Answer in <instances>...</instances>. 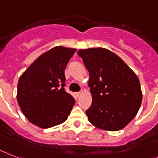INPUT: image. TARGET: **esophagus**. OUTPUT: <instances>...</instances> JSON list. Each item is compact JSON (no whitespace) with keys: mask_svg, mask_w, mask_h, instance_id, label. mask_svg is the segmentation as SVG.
<instances>
[{"mask_svg":"<svg viewBox=\"0 0 158 158\" xmlns=\"http://www.w3.org/2000/svg\"><path fill=\"white\" fill-rule=\"evenodd\" d=\"M81 94H82V93H81V92H77V93H75V95L77 96V97H79V96H80Z\"/></svg>","mask_w":158,"mask_h":158,"instance_id":"34e87169","label":"esophagus"}]
</instances>
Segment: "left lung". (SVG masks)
<instances>
[{"label":"left lung","mask_w":158,"mask_h":158,"mask_svg":"<svg viewBox=\"0 0 158 158\" xmlns=\"http://www.w3.org/2000/svg\"><path fill=\"white\" fill-rule=\"evenodd\" d=\"M89 71L92 104L86 114L94 127L107 131L126 127L138 114L142 92L137 75L122 59L103 48L79 50Z\"/></svg>","instance_id":"left-lung-1"}]
</instances>
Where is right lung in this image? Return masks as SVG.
Instances as JSON below:
<instances>
[{"mask_svg":"<svg viewBox=\"0 0 158 158\" xmlns=\"http://www.w3.org/2000/svg\"><path fill=\"white\" fill-rule=\"evenodd\" d=\"M76 49L56 46L40 56L17 84L19 106L30 123L47 129L64 123L75 98L64 90V70Z\"/></svg>","mask_w":158,"mask_h":158,"instance_id":"1","label":"right lung"}]
</instances>
